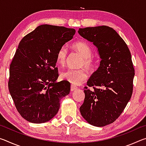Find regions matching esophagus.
<instances>
[{
	"label": "esophagus",
	"instance_id": "esophagus-1",
	"mask_svg": "<svg viewBox=\"0 0 146 146\" xmlns=\"http://www.w3.org/2000/svg\"><path fill=\"white\" fill-rule=\"evenodd\" d=\"M76 89H77V87L75 86H74L73 84L71 85V91H73L74 90H75Z\"/></svg>",
	"mask_w": 146,
	"mask_h": 146
}]
</instances>
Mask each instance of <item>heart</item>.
<instances>
[{"instance_id":"b5f03b06","label":"heart","mask_w":146,"mask_h":146,"mask_svg":"<svg viewBox=\"0 0 146 146\" xmlns=\"http://www.w3.org/2000/svg\"><path fill=\"white\" fill-rule=\"evenodd\" d=\"M73 48L83 56L81 66L90 71H93L96 67L97 61L91 55L93 49L88 43L84 41H76L72 44ZM68 56V49L65 46H61L56 53V62L60 66H64ZM61 77L73 84L79 85L88 78V73L84 69H68L61 73Z\"/></svg>"}]
</instances>
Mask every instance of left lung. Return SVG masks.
<instances>
[{
  "label": "left lung",
  "mask_w": 146,
  "mask_h": 146,
  "mask_svg": "<svg viewBox=\"0 0 146 146\" xmlns=\"http://www.w3.org/2000/svg\"><path fill=\"white\" fill-rule=\"evenodd\" d=\"M78 33L92 42L102 60L84 89L85 98L80 111L95 126L110 124L122 114L131 99L135 69L126 43L109 26L80 28Z\"/></svg>",
  "instance_id": "1"
}]
</instances>
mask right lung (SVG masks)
Returning a JSON list of instances; mask_svg holds the SVG:
<instances>
[{
	"label": "right lung",
	"mask_w": 146,
	"mask_h": 146,
	"mask_svg": "<svg viewBox=\"0 0 146 146\" xmlns=\"http://www.w3.org/2000/svg\"><path fill=\"white\" fill-rule=\"evenodd\" d=\"M75 32L73 28L43 24L20 42L9 67L8 89L25 120L48 122L58 113L60 100L70 93L68 81L55 82L58 76L56 56Z\"/></svg>",
	"instance_id": "obj_1"
}]
</instances>
